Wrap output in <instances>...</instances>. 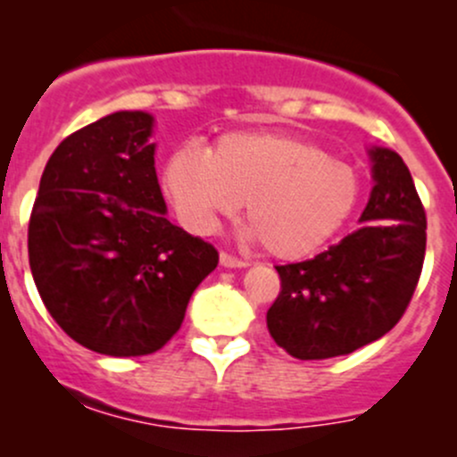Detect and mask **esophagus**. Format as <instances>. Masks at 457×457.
<instances>
[{
  "instance_id": "34e87169",
  "label": "esophagus",
  "mask_w": 457,
  "mask_h": 457,
  "mask_svg": "<svg viewBox=\"0 0 457 457\" xmlns=\"http://www.w3.org/2000/svg\"><path fill=\"white\" fill-rule=\"evenodd\" d=\"M220 265H223V267H247L250 262L243 261V258L228 254V252H220Z\"/></svg>"
}]
</instances>
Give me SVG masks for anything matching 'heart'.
<instances>
[{"label":"heart","instance_id":"heart-1","mask_svg":"<svg viewBox=\"0 0 457 457\" xmlns=\"http://www.w3.org/2000/svg\"><path fill=\"white\" fill-rule=\"evenodd\" d=\"M163 192L192 232L207 234L247 201V237L276 258L320 250L352 216L358 177L347 163L301 137L270 130L228 132L207 150L187 141L161 174Z\"/></svg>","mask_w":457,"mask_h":457}]
</instances>
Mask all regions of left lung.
Segmentation results:
<instances>
[{
    "mask_svg": "<svg viewBox=\"0 0 457 457\" xmlns=\"http://www.w3.org/2000/svg\"><path fill=\"white\" fill-rule=\"evenodd\" d=\"M373 186L361 228L329 250L276 265L280 292L267 329L298 361L345 356L394 329L411 303L427 247V214L409 168L370 150Z\"/></svg>",
    "mask_w": 457,
    "mask_h": 457,
    "instance_id": "obj_1",
    "label": "left lung"
}]
</instances>
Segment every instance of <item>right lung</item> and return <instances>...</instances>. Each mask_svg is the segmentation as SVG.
I'll list each match as a JSON object with an SVG mask.
<instances>
[{
	"label": "right lung",
	"mask_w": 457,
	"mask_h": 457,
	"mask_svg": "<svg viewBox=\"0 0 457 457\" xmlns=\"http://www.w3.org/2000/svg\"><path fill=\"white\" fill-rule=\"evenodd\" d=\"M154 119L114 112L57 145L29 223L37 292L59 327L105 356H147L179 331L214 245L165 219Z\"/></svg>",
	"instance_id": "obj_1"
}]
</instances>
